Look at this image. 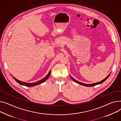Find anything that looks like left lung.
Here are the masks:
<instances>
[{"mask_svg":"<svg viewBox=\"0 0 121 121\" xmlns=\"http://www.w3.org/2000/svg\"><path fill=\"white\" fill-rule=\"evenodd\" d=\"M110 73L105 78H104V80H103L102 81H100V82H96V83H91V84H86V83H82V82H78V81H77V80H75L74 78L71 76H70V77H71V79L75 82H77V83H78V84H81V85H82V86H88V87H91V86H96V85H98V84H101V83H102L103 82H104L106 79H108V77L109 76V75H110Z\"/></svg>","mask_w":121,"mask_h":121,"instance_id":"obj_1","label":"left lung"}]
</instances>
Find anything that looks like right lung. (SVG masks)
<instances>
[{
    "label": "right lung",
    "mask_w": 121,
    "mask_h": 121,
    "mask_svg": "<svg viewBox=\"0 0 121 121\" xmlns=\"http://www.w3.org/2000/svg\"><path fill=\"white\" fill-rule=\"evenodd\" d=\"M51 71H50V72L48 73L47 75L44 78H43V79H42L41 80H40L39 81L35 82H33V83H29V82H22V81H19L16 78H15V77H13L12 75V76L13 77V79H15V80L19 84H20L21 85H22V86H28V87H32V86H37V85L40 84L44 82H45L47 80V79H48V78L49 77L50 75V73H51Z\"/></svg>",
    "instance_id": "obj_1"
}]
</instances>
